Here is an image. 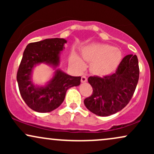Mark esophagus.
Wrapping results in <instances>:
<instances>
[{
	"label": "esophagus",
	"mask_w": 154,
	"mask_h": 154,
	"mask_svg": "<svg viewBox=\"0 0 154 154\" xmlns=\"http://www.w3.org/2000/svg\"><path fill=\"white\" fill-rule=\"evenodd\" d=\"M87 81H88L87 77H86V76H85V75L82 76V77H81V82H87Z\"/></svg>",
	"instance_id": "esophagus-1"
}]
</instances>
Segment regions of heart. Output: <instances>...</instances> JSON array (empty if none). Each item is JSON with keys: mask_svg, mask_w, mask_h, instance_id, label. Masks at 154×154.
<instances>
[{"mask_svg": "<svg viewBox=\"0 0 154 154\" xmlns=\"http://www.w3.org/2000/svg\"><path fill=\"white\" fill-rule=\"evenodd\" d=\"M83 58L91 63V70L97 75H107L117 67L122 58L119 49L108 45L91 44L84 49ZM72 61L79 69L84 68V63L77 56Z\"/></svg>", "mask_w": 154, "mask_h": 154, "instance_id": "heart-1", "label": "heart"}]
</instances>
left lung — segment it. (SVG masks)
<instances>
[{"label": "left lung", "mask_w": 154, "mask_h": 154, "mask_svg": "<svg viewBox=\"0 0 154 154\" xmlns=\"http://www.w3.org/2000/svg\"><path fill=\"white\" fill-rule=\"evenodd\" d=\"M138 59L136 55L123 58L116 72L103 77H88L93 93L84 100L92 113L100 116L116 114L128 105L139 79Z\"/></svg>", "instance_id": "8db88e82"}]
</instances>
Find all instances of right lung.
<instances>
[{"instance_id": "obj_1", "label": "right lung", "mask_w": 154, "mask_h": 154, "mask_svg": "<svg viewBox=\"0 0 154 154\" xmlns=\"http://www.w3.org/2000/svg\"><path fill=\"white\" fill-rule=\"evenodd\" d=\"M66 40L63 38L45 39L26 45L17 75L19 89L23 100L31 109L46 113L63 103L67 90L80 84L81 77H72L58 69L51 80L43 87L32 82L34 66L45 63L56 68L59 63L60 51Z\"/></svg>"}]
</instances>
